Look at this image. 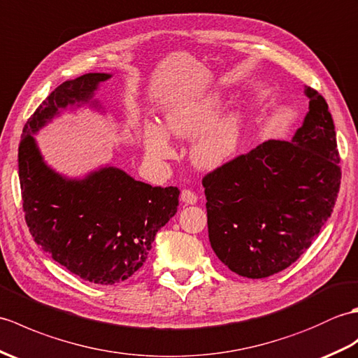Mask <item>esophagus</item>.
<instances>
[{
  "label": "esophagus",
  "mask_w": 358,
  "mask_h": 358,
  "mask_svg": "<svg viewBox=\"0 0 358 358\" xmlns=\"http://www.w3.org/2000/svg\"><path fill=\"white\" fill-rule=\"evenodd\" d=\"M180 201L185 205H193L197 201V196L192 192V189H182L180 193Z\"/></svg>",
  "instance_id": "esophagus-1"
}]
</instances>
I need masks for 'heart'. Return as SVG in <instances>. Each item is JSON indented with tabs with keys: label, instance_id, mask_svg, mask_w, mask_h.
Returning a JSON list of instances; mask_svg holds the SVG:
<instances>
[{
	"label": "heart",
	"instance_id": "1",
	"mask_svg": "<svg viewBox=\"0 0 358 358\" xmlns=\"http://www.w3.org/2000/svg\"><path fill=\"white\" fill-rule=\"evenodd\" d=\"M227 106L219 93L187 99L165 112V128L179 139H196L192 159L202 170H214L231 159L239 148L245 116L241 110H231L218 117ZM145 155L153 162L169 161L174 156L170 134L162 125L147 121L142 129Z\"/></svg>",
	"mask_w": 358,
	"mask_h": 358
}]
</instances>
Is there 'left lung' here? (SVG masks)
<instances>
[{
  "label": "left lung",
  "mask_w": 358,
  "mask_h": 358,
  "mask_svg": "<svg viewBox=\"0 0 358 358\" xmlns=\"http://www.w3.org/2000/svg\"><path fill=\"white\" fill-rule=\"evenodd\" d=\"M308 113L288 141H266L206 174L208 237L233 273L264 279L294 264L331 217L340 188L334 121L305 87Z\"/></svg>",
  "instance_id": "8db88e82"
}]
</instances>
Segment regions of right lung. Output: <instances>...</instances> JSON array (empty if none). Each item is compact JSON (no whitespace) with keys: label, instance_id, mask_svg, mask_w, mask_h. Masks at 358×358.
Segmentation results:
<instances>
[{"label":"right lung","instance_id":"right-lung-1","mask_svg":"<svg viewBox=\"0 0 358 358\" xmlns=\"http://www.w3.org/2000/svg\"><path fill=\"white\" fill-rule=\"evenodd\" d=\"M110 73L58 85L24 125L18 152L22 208L34 241L70 273L98 285L124 282L144 265L152 243L178 211V187H152L112 165L67 178L47 165L34 134L69 107L104 113L94 92Z\"/></svg>","mask_w":358,"mask_h":358}]
</instances>
